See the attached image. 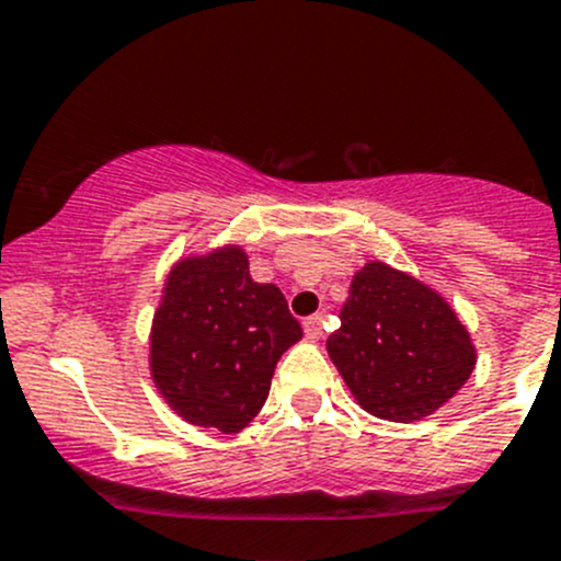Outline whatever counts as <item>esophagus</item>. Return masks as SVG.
I'll return each instance as SVG.
<instances>
[{
    "label": "esophagus",
    "instance_id": "obj_1",
    "mask_svg": "<svg viewBox=\"0 0 561 561\" xmlns=\"http://www.w3.org/2000/svg\"><path fill=\"white\" fill-rule=\"evenodd\" d=\"M321 323H323L321 316L305 318V334H307V340H318V337H321V334H323Z\"/></svg>",
    "mask_w": 561,
    "mask_h": 561
}]
</instances>
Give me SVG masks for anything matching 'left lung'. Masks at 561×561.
<instances>
[{
    "label": "left lung",
    "instance_id": "left-lung-1",
    "mask_svg": "<svg viewBox=\"0 0 561 561\" xmlns=\"http://www.w3.org/2000/svg\"><path fill=\"white\" fill-rule=\"evenodd\" d=\"M327 352L357 404L396 423L439 410L476 365L468 329L446 298L385 263L352 279Z\"/></svg>",
    "mask_w": 561,
    "mask_h": 561
}]
</instances>
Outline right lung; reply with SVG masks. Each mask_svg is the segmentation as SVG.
<instances>
[{
	"mask_svg": "<svg viewBox=\"0 0 561 561\" xmlns=\"http://www.w3.org/2000/svg\"><path fill=\"white\" fill-rule=\"evenodd\" d=\"M301 327L276 285L249 274V256L224 245L169 274L151 323V379L193 426L234 434L263 410L276 363Z\"/></svg>",
	"mask_w": 561,
	"mask_h": 561,
	"instance_id": "add662e5",
	"label": "right lung"
}]
</instances>
